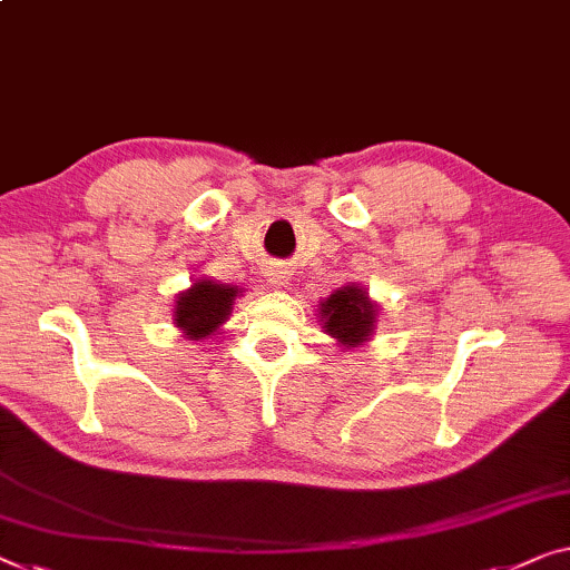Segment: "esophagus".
Here are the masks:
<instances>
[{
  "instance_id": "esophagus-1",
  "label": "esophagus",
  "mask_w": 570,
  "mask_h": 570,
  "mask_svg": "<svg viewBox=\"0 0 570 570\" xmlns=\"http://www.w3.org/2000/svg\"><path fill=\"white\" fill-rule=\"evenodd\" d=\"M267 283H269V287H275V291H283V287H287V273L279 267H273L269 269Z\"/></svg>"
}]
</instances>
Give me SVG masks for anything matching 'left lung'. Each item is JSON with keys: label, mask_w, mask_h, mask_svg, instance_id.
Listing matches in <instances>:
<instances>
[{"label": "left lung", "mask_w": 570, "mask_h": 570, "mask_svg": "<svg viewBox=\"0 0 570 570\" xmlns=\"http://www.w3.org/2000/svg\"><path fill=\"white\" fill-rule=\"evenodd\" d=\"M376 305L364 285L346 283L318 303V321L341 348H358L372 338L376 328Z\"/></svg>", "instance_id": "obj_1"}]
</instances>
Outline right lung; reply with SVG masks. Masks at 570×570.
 <instances>
[{"mask_svg": "<svg viewBox=\"0 0 570 570\" xmlns=\"http://www.w3.org/2000/svg\"><path fill=\"white\" fill-rule=\"evenodd\" d=\"M244 291L236 285H224L208 277H194L188 291H180L173 303V323L188 341H204L216 336L232 315L234 301Z\"/></svg>", "mask_w": 570, "mask_h": 570, "instance_id": "right-lung-1", "label": "right lung"}]
</instances>
